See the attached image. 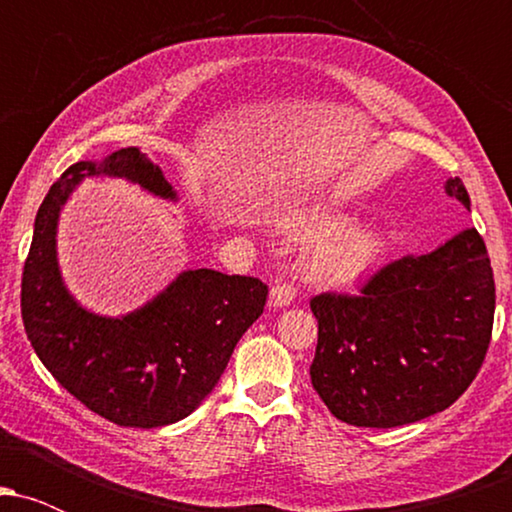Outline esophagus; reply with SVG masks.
<instances>
[{
	"mask_svg": "<svg viewBox=\"0 0 512 512\" xmlns=\"http://www.w3.org/2000/svg\"><path fill=\"white\" fill-rule=\"evenodd\" d=\"M296 298V286L293 284H276L272 293H269V305L272 308H286Z\"/></svg>",
	"mask_w": 512,
	"mask_h": 512,
	"instance_id": "34e87169",
	"label": "esophagus"
}]
</instances>
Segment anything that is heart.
Returning <instances> with one entry per match:
<instances>
[{"label": "heart", "mask_w": 512, "mask_h": 512, "mask_svg": "<svg viewBox=\"0 0 512 512\" xmlns=\"http://www.w3.org/2000/svg\"><path fill=\"white\" fill-rule=\"evenodd\" d=\"M337 228L334 221H310L296 226V236L301 238H321L308 257V274L317 281L327 284H342V281L356 279L363 274L370 264L375 262L380 252L378 233L366 226H354L337 231L330 237L329 233Z\"/></svg>", "instance_id": "1"}]
</instances>
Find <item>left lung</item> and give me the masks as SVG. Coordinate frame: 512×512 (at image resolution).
Returning a JSON list of instances; mask_svg holds the SVG:
<instances>
[{"label":"left lung","mask_w":512,"mask_h":512,"mask_svg":"<svg viewBox=\"0 0 512 512\" xmlns=\"http://www.w3.org/2000/svg\"><path fill=\"white\" fill-rule=\"evenodd\" d=\"M445 192L469 209L460 178ZM310 380L339 421L395 428L428 419L472 385L491 344L496 284L484 238L462 228L426 255L380 267L356 296L310 298Z\"/></svg>","instance_id":"1"}]
</instances>
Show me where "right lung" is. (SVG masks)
Returning <instances> with one entry per match:
<instances>
[{"label": "right lung", "instance_id": "1", "mask_svg": "<svg viewBox=\"0 0 512 512\" xmlns=\"http://www.w3.org/2000/svg\"><path fill=\"white\" fill-rule=\"evenodd\" d=\"M98 173L175 197L161 168L132 146L103 163L79 161L64 170L35 216L21 276L23 327L52 378L93 414L129 428L175 424L219 383L238 339L262 315L269 289L255 276L190 269L125 317L76 305L57 269V216L76 182Z\"/></svg>", "mask_w": 512, "mask_h": 512}]
</instances>
